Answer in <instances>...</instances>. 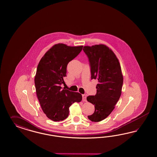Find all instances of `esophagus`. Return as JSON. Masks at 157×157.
<instances>
[{"instance_id":"34e87169","label":"esophagus","mask_w":157,"mask_h":157,"mask_svg":"<svg viewBox=\"0 0 157 157\" xmlns=\"http://www.w3.org/2000/svg\"><path fill=\"white\" fill-rule=\"evenodd\" d=\"M86 97H87V95H86V94H83V95H82V100H83V101H85V102H86V101H87Z\"/></svg>"}]
</instances>
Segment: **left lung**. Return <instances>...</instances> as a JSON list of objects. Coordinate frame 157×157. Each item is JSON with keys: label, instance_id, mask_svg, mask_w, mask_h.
Returning <instances> with one entry per match:
<instances>
[{"label": "left lung", "instance_id": "8db88e82", "mask_svg": "<svg viewBox=\"0 0 157 157\" xmlns=\"http://www.w3.org/2000/svg\"><path fill=\"white\" fill-rule=\"evenodd\" d=\"M83 49L90 62L91 78L98 81L96 94L87 97L95 108L94 112L87 117L91 121L99 122L114 109L121 94L123 76L117 57L106 45L85 46Z\"/></svg>", "mask_w": 157, "mask_h": 157}]
</instances>
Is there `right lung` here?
<instances>
[{"label": "right lung", "mask_w": 157, "mask_h": 157, "mask_svg": "<svg viewBox=\"0 0 157 157\" xmlns=\"http://www.w3.org/2000/svg\"><path fill=\"white\" fill-rule=\"evenodd\" d=\"M82 48L59 43L51 48L38 63L34 78L36 94L44 113L54 121L66 119L70 106L82 100L80 93L62 89L60 86L65 84L68 63L78 55Z\"/></svg>", "instance_id": "right-lung-1"}]
</instances>
